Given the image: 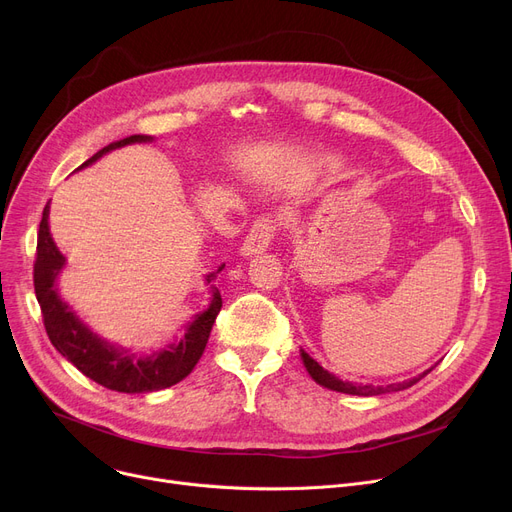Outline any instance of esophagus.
<instances>
[{
    "label": "esophagus",
    "mask_w": 512,
    "mask_h": 512,
    "mask_svg": "<svg viewBox=\"0 0 512 512\" xmlns=\"http://www.w3.org/2000/svg\"><path fill=\"white\" fill-rule=\"evenodd\" d=\"M276 230H278V222L274 218H270V215H265V218H259L251 226L245 242H242L240 253L245 255V257H253V255L263 253L267 247H270V242H272Z\"/></svg>",
    "instance_id": "34e87169"
}]
</instances>
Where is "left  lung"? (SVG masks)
I'll return each instance as SVG.
<instances>
[{
    "instance_id": "8db88e82",
    "label": "left lung",
    "mask_w": 512,
    "mask_h": 512,
    "mask_svg": "<svg viewBox=\"0 0 512 512\" xmlns=\"http://www.w3.org/2000/svg\"><path fill=\"white\" fill-rule=\"evenodd\" d=\"M301 357H303V363H305L309 375H311V378H313L319 386H324V388H328V390H336V392H344V394H357V396H375V394H384V392L407 390V388H411L413 384H417L421 378H425V375H427L429 371H432V369H427L425 373L419 375V378H413V380L402 382V384H390V386H386V388H384V386H363V384H353V382H342L340 378H336L334 373L326 371L315 359H311L305 351H301Z\"/></svg>"
}]
</instances>
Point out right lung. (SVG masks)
Listing matches in <instances>:
<instances>
[{
	"label": "right lung",
	"instance_id": "1",
	"mask_svg": "<svg viewBox=\"0 0 512 512\" xmlns=\"http://www.w3.org/2000/svg\"><path fill=\"white\" fill-rule=\"evenodd\" d=\"M145 141H151V137H145V134H132V137L110 143L101 151H97L91 159H87L78 170L91 166L93 161H97L107 151H114L130 143H145ZM47 218H49V205H45L43 220L39 224L33 280H35L37 301L43 313L45 332L51 344L58 348V353L66 357L80 373H85L93 382L101 384L107 390H116L124 394H143V392L164 390L184 380L199 363L207 346L213 321L222 309L220 290L213 288L211 305L203 313H199L191 324H188L186 334L178 342L161 348V351H155L153 355H147V357L130 355L122 351V348L107 344L97 334H93L83 321L74 315V311L60 299L56 280L62 274L66 259L49 234ZM222 270L224 265L218 272ZM213 278L215 274H209L205 280L211 282Z\"/></svg>",
	"mask_w": 512,
	"mask_h": 512
}]
</instances>
